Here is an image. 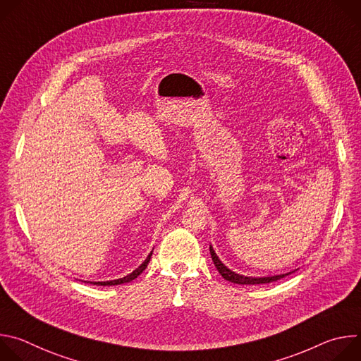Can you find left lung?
Masks as SVG:
<instances>
[{"mask_svg": "<svg viewBox=\"0 0 361 361\" xmlns=\"http://www.w3.org/2000/svg\"><path fill=\"white\" fill-rule=\"evenodd\" d=\"M210 254H212V259H213V263L214 266L217 267L219 273L223 276V279H226L227 281H231L234 284H266V283H271V281H277L297 270H293V271H288V273H284V274H277V276H267V277H248V276H243V274H237L234 273L233 270H230L220 259L219 255L216 254L213 245H210Z\"/></svg>", "mask_w": 361, "mask_h": 361, "instance_id": "obj_1", "label": "left lung"}]
</instances>
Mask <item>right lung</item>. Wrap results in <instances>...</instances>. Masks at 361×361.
Wrapping results in <instances>:
<instances>
[{
    "label": "right lung",
    "instance_id": "1",
    "mask_svg": "<svg viewBox=\"0 0 361 361\" xmlns=\"http://www.w3.org/2000/svg\"><path fill=\"white\" fill-rule=\"evenodd\" d=\"M151 255H152V251L147 255V259H145L134 271H131V273L127 274L126 277H121V279H117V280H109V281H84V283H90V284H94V286H118V284L130 283V281H133L134 279H137V277L145 270V267L148 266V262H149V259H151Z\"/></svg>",
    "mask_w": 361,
    "mask_h": 361
}]
</instances>
